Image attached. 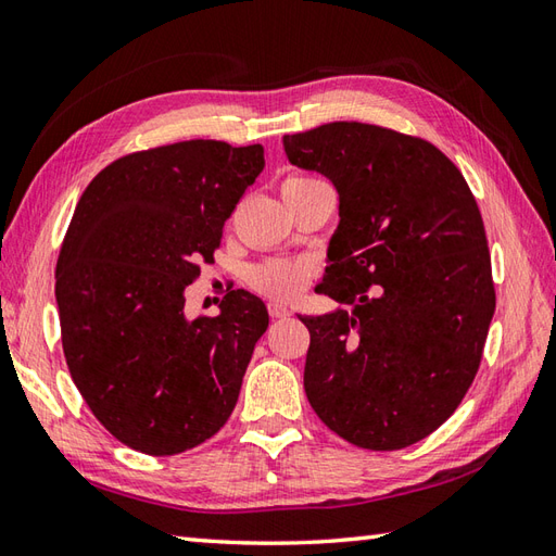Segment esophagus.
<instances>
[{
    "label": "esophagus",
    "instance_id": "esophagus-1",
    "mask_svg": "<svg viewBox=\"0 0 556 556\" xmlns=\"http://www.w3.org/2000/svg\"><path fill=\"white\" fill-rule=\"evenodd\" d=\"M267 311H269L271 317H287V315H289L287 305L279 303V301H269V303H267Z\"/></svg>",
    "mask_w": 556,
    "mask_h": 556
}]
</instances>
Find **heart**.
Instances as JSON below:
<instances>
[{"label":"heart","instance_id":"obj_1","mask_svg":"<svg viewBox=\"0 0 556 556\" xmlns=\"http://www.w3.org/2000/svg\"><path fill=\"white\" fill-rule=\"evenodd\" d=\"M317 179L305 174H293L285 181V188H293V186H305L313 184ZM305 279V269L301 265H291V263H271L260 267L253 275V287L257 291L271 293V296H293Z\"/></svg>","mask_w":556,"mask_h":556}]
</instances>
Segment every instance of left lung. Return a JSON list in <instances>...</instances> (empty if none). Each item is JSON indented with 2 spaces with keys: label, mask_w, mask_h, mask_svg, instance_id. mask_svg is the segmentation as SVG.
<instances>
[{
  "label": "left lung",
  "mask_w": 556,
  "mask_h": 556,
  "mask_svg": "<svg viewBox=\"0 0 556 556\" xmlns=\"http://www.w3.org/2000/svg\"><path fill=\"white\" fill-rule=\"evenodd\" d=\"M281 143L339 195L315 289L339 308L299 315L311 332L305 396L351 444H416L466 396L494 315L476 198L432 143L382 126L334 122Z\"/></svg>",
  "instance_id": "left-lung-1"
}]
</instances>
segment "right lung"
Here are the masks:
<instances>
[{"mask_svg": "<svg viewBox=\"0 0 556 556\" xmlns=\"http://www.w3.org/2000/svg\"><path fill=\"white\" fill-rule=\"evenodd\" d=\"M265 167L263 146L186 140L134 152L83 191L56 260L68 372L116 440L174 456L219 432L269 315L236 289L188 317L186 287Z\"/></svg>", "mask_w": 556, "mask_h": 556, "instance_id": "1", "label": "right lung"}]
</instances>
